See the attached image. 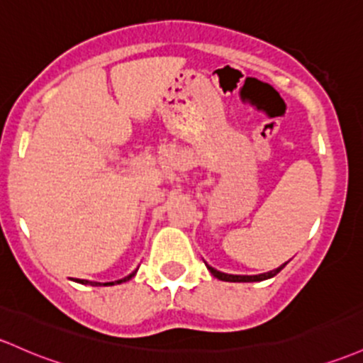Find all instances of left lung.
Returning a JSON list of instances; mask_svg holds the SVG:
<instances>
[{
	"label": "left lung",
	"instance_id": "left-lung-1",
	"mask_svg": "<svg viewBox=\"0 0 363 363\" xmlns=\"http://www.w3.org/2000/svg\"><path fill=\"white\" fill-rule=\"evenodd\" d=\"M286 264H288V262H286ZM205 265H206V269H208L210 272H212L213 277L220 279V281H227V282H260V281H265V279H270V277L277 276V274L281 272L282 269H284V265H281V267H277V269L270 270V272L258 274V276H236V274L220 272V270H217V269H213V267H210L208 264H206V262H205Z\"/></svg>",
	"mask_w": 363,
	"mask_h": 363
}]
</instances>
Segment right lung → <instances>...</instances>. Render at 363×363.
<instances>
[{
	"mask_svg": "<svg viewBox=\"0 0 363 363\" xmlns=\"http://www.w3.org/2000/svg\"><path fill=\"white\" fill-rule=\"evenodd\" d=\"M138 269L134 270L133 274H129L127 277L123 279H118V281H111V282H94V281H86V279H77V282H81V284H91V286H113V284H121V282H127L129 279H133L134 276H136Z\"/></svg>",
	"mask_w": 363,
	"mask_h": 363,
	"instance_id": "add662e5",
	"label": "right lung"
}]
</instances>
